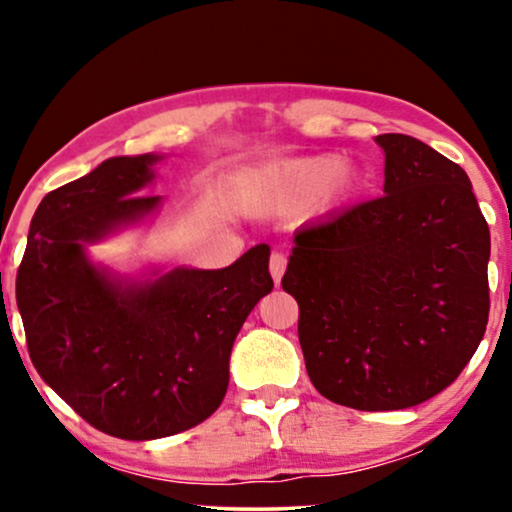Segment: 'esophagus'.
Wrapping results in <instances>:
<instances>
[{"label": "esophagus", "mask_w": 512, "mask_h": 512, "mask_svg": "<svg viewBox=\"0 0 512 512\" xmlns=\"http://www.w3.org/2000/svg\"><path fill=\"white\" fill-rule=\"evenodd\" d=\"M284 270H286V254L284 251H275V254L270 256V275H272V279H275V284H279Z\"/></svg>", "instance_id": "1"}]
</instances>
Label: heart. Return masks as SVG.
Here are the masks:
<instances>
[{"mask_svg":"<svg viewBox=\"0 0 512 512\" xmlns=\"http://www.w3.org/2000/svg\"><path fill=\"white\" fill-rule=\"evenodd\" d=\"M354 170L328 156L293 158L258 167L244 179V202L261 214L289 212L305 202H331L349 191Z\"/></svg>","mask_w":512,"mask_h":512,"instance_id":"b5f03b06","label":"heart"}]
</instances>
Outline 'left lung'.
Instances as JSON below:
<instances>
[{"label":"left lung","instance_id":"obj_1","mask_svg":"<svg viewBox=\"0 0 512 512\" xmlns=\"http://www.w3.org/2000/svg\"><path fill=\"white\" fill-rule=\"evenodd\" d=\"M377 144L384 195L300 228L282 277L314 389L366 412L450 387L489 317V226L468 174L415 137Z\"/></svg>","mask_w":512,"mask_h":512}]
</instances>
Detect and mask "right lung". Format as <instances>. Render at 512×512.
I'll list each match as a JSON object with an SVG mask.
<instances>
[{"instance_id":"1","label":"right lung","mask_w":512,"mask_h":512,"mask_svg":"<svg viewBox=\"0 0 512 512\" xmlns=\"http://www.w3.org/2000/svg\"><path fill=\"white\" fill-rule=\"evenodd\" d=\"M156 160L109 158L48 193L16 277L41 380L90 426L125 440L174 436L219 408L237 333L272 291L268 244L223 270L125 286L88 261L83 244L158 207L160 195L139 193Z\"/></svg>"}]
</instances>
